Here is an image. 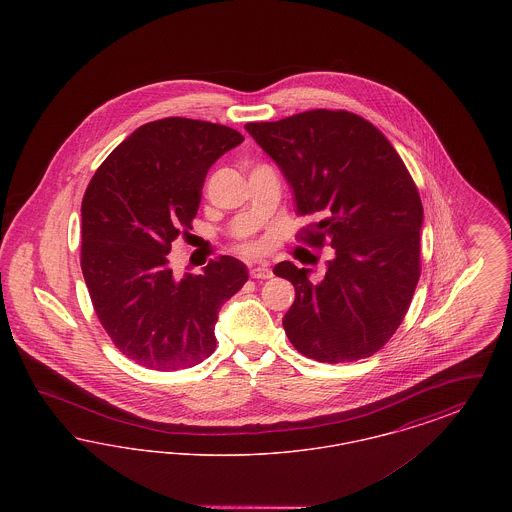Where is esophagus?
Wrapping results in <instances>:
<instances>
[{"mask_svg": "<svg viewBox=\"0 0 512 512\" xmlns=\"http://www.w3.org/2000/svg\"><path fill=\"white\" fill-rule=\"evenodd\" d=\"M249 276L255 280H268V278H272V270L267 265H259V267L249 270Z\"/></svg>", "mask_w": 512, "mask_h": 512, "instance_id": "34e87169", "label": "esophagus"}]
</instances>
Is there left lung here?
Segmentation results:
<instances>
[{"label":"left lung","instance_id":"1","mask_svg":"<svg viewBox=\"0 0 512 512\" xmlns=\"http://www.w3.org/2000/svg\"><path fill=\"white\" fill-rule=\"evenodd\" d=\"M245 130L292 186L299 240L336 257L320 282L290 261L295 301L282 318L293 347L320 363H353L382 349L409 311L420 278L422 201L388 138L349 111L313 109Z\"/></svg>","mask_w":512,"mask_h":512}]
</instances>
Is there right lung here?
Wrapping results in <instances>:
<instances>
[{
	"label": "right lung",
	"mask_w": 512,
	"mask_h": 512,
	"mask_svg": "<svg viewBox=\"0 0 512 512\" xmlns=\"http://www.w3.org/2000/svg\"><path fill=\"white\" fill-rule=\"evenodd\" d=\"M242 142L238 130L215 122H147L86 188L80 267L101 326L136 365L190 368L217 347L220 307L242 290L247 267L222 255L178 280L169 253L192 228L207 171Z\"/></svg>",
	"instance_id": "right-lung-1"
}]
</instances>
